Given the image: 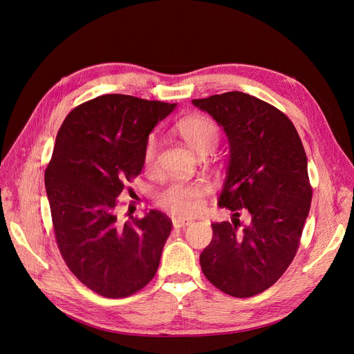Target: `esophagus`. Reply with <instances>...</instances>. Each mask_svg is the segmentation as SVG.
<instances>
[{"instance_id": "obj_1", "label": "esophagus", "mask_w": 354, "mask_h": 354, "mask_svg": "<svg viewBox=\"0 0 354 354\" xmlns=\"http://www.w3.org/2000/svg\"><path fill=\"white\" fill-rule=\"evenodd\" d=\"M189 224H190L189 220H183V218H174V220H173V226H174L176 229L186 227V226H189Z\"/></svg>"}]
</instances>
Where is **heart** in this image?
Listing matches in <instances>:
<instances>
[{
    "label": "heart",
    "instance_id": "heart-1",
    "mask_svg": "<svg viewBox=\"0 0 354 354\" xmlns=\"http://www.w3.org/2000/svg\"><path fill=\"white\" fill-rule=\"evenodd\" d=\"M178 133L183 140L194 149L202 152L214 147L218 138V128L212 120L202 115L187 116L178 124ZM158 145L153 136L149 137L143 152V164L146 168H152L156 160ZM208 194V187L202 183H183L177 181L168 186L158 196L159 205L174 214L177 217H194L203 208V198Z\"/></svg>",
    "mask_w": 354,
    "mask_h": 354
}]
</instances>
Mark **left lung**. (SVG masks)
<instances>
[{"instance_id":"8db88e82","label":"left lung","mask_w":354,"mask_h":354,"mask_svg":"<svg viewBox=\"0 0 354 354\" xmlns=\"http://www.w3.org/2000/svg\"><path fill=\"white\" fill-rule=\"evenodd\" d=\"M227 136L230 155L218 205L250 214L212 223L201 254L207 279L220 291L246 298L270 288L291 264L312 203L307 156L289 118L254 95L229 91L192 100Z\"/></svg>"}]
</instances>
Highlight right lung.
<instances>
[{
  "label": "right lung",
  "instance_id": "obj_1",
  "mask_svg": "<svg viewBox=\"0 0 354 354\" xmlns=\"http://www.w3.org/2000/svg\"><path fill=\"white\" fill-rule=\"evenodd\" d=\"M176 103L104 94L63 121L46 169L53 227L69 270L95 294L124 298L153 279L173 221L151 209L118 220L116 198L142 173L153 127Z\"/></svg>",
  "mask_w": 354,
  "mask_h": 354
}]
</instances>
